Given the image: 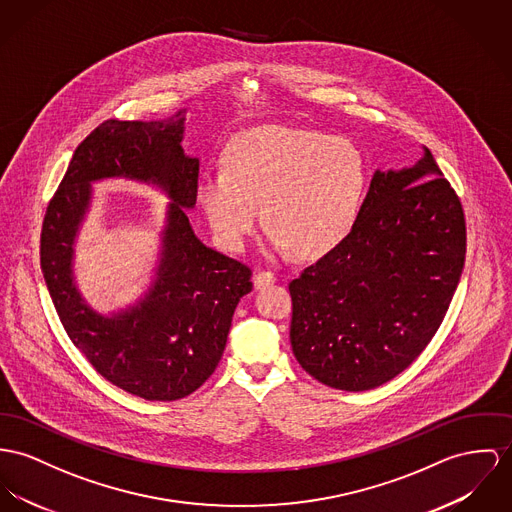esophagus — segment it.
<instances>
[{
  "label": "esophagus",
  "mask_w": 512,
  "mask_h": 512,
  "mask_svg": "<svg viewBox=\"0 0 512 512\" xmlns=\"http://www.w3.org/2000/svg\"><path fill=\"white\" fill-rule=\"evenodd\" d=\"M275 280V273H271V271H259V273H255V276H253V284H255V288H265V286L273 284Z\"/></svg>",
  "instance_id": "34e87169"
}]
</instances>
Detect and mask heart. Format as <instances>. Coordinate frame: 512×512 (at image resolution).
Returning <instances> with one entry per match:
<instances>
[{"label":"heart","instance_id":"1","mask_svg":"<svg viewBox=\"0 0 512 512\" xmlns=\"http://www.w3.org/2000/svg\"><path fill=\"white\" fill-rule=\"evenodd\" d=\"M364 191L366 163L351 140L265 124L237 134L226 167H208L197 195L224 247L241 251L265 212L271 249L312 259L349 236Z\"/></svg>","mask_w":512,"mask_h":512}]
</instances>
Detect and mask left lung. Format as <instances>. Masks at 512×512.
I'll use <instances>...</instances> for the list:
<instances>
[{"mask_svg": "<svg viewBox=\"0 0 512 512\" xmlns=\"http://www.w3.org/2000/svg\"><path fill=\"white\" fill-rule=\"evenodd\" d=\"M464 261V208L433 154L376 171L349 236L288 284L292 353L335 390L390 382L431 343Z\"/></svg>", "mask_w": 512, "mask_h": 512, "instance_id": "left-lung-1", "label": "left lung"}]
</instances>
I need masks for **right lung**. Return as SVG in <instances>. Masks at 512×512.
I'll list each match as a JSON object with an SVG mask.
<instances>
[{"label": "right lung", "mask_w": 512, "mask_h": 512, "mask_svg": "<svg viewBox=\"0 0 512 512\" xmlns=\"http://www.w3.org/2000/svg\"><path fill=\"white\" fill-rule=\"evenodd\" d=\"M183 111L169 120H105L74 152L48 202L40 269L58 317L87 362L111 384L148 401L198 390L226 349L232 315L251 292V269L206 247L187 210L197 204L198 159L183 148ZM126 176L158 184L172 202L157 280L136 307L107 318L84 304L71 259L90 183Z\"/></svg>", "instance_id": "obj_1"}]
</instances>
